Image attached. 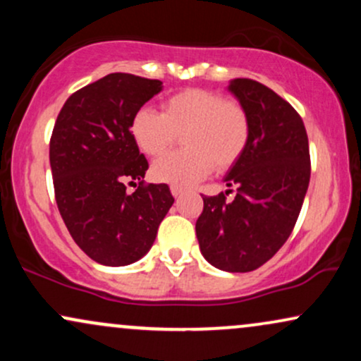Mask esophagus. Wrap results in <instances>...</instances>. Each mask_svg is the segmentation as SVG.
Masks as SVG:
<instances>
[{
	"mask_svg": "<svg viewBox=\"0 0 361 361\" xmlns=\"http://www.w3.org/2000/svg\"><path fill=\"white\" fill-rule=\"evenodd\" d=\"M171 193H173V197L178 198L185 193V190L180 188V186H171Z\"/></svg>",
	"mask_w": 361,
	"mask_h": 361,
	"instance_id": "34e87169",
	"label": "esophagus"
}]
</instances>
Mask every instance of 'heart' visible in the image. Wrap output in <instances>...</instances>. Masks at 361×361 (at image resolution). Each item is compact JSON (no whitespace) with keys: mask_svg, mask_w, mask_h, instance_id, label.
Masks as SVG:
<instances>
[{"mask_svg":"<svg viewBox=\"0 0 361 361\" xmlns=\"http://www.w3.org/2000/svg\"><path fill=\"white\" fill-rule=\"evenodd\" d=\"M178 135L183 151L157 159L151 168L156 181L192 186L212 173L233 168L246 151L251 123L241 103L224 100L210 90L186 88L161 103V114L140 109L130 120V137L142 154H164Z\"/></svg>","mask_w":361,"mask_h":361,"instance_id":"1","label":"heart"}]
</instances>
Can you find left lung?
Wrapping results in <instances>:
<instances>
[{
  "label": "left lung",
  "instance_id": "1",
  "mask_svg": "<svg viewBox=\"0 0 361 361\" xmlns=\"http://www.w3.org/2000/svg\"><path fill=\"white\" fill-rule=\"evenodd\" d=\"M231 93L246 110L251 137L224 181L238 192L204 197L197 239L210 264L222 271L259 268L283 246L299 217L310 180L309 139L300 115L275 91L238 78Z\"/></svg>",
  "mask_w": 361,
  "mask_h": 361
}]
</instances>
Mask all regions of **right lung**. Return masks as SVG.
Wrapping results in <instances>:
<instances>
[{"mask_svg":"<svg viewBox=\"0 0 361 361\" xmlns=\"http://www.w3.org/2000/svg\"><path fill=\"white\" fill-rule=\"evenodd\" d=\"M161 90L159 80L111 73L73 93L54 126L57 209L74 243L105 267L142 258L175 202L168 185H144L149 164L130 137L134 114ZM134 179L138 190L127 194Z\"/></svg>","mask_w":361,"mask_h":361,"instance_id":"obj_1","label":"right lung"}]
</instances>
